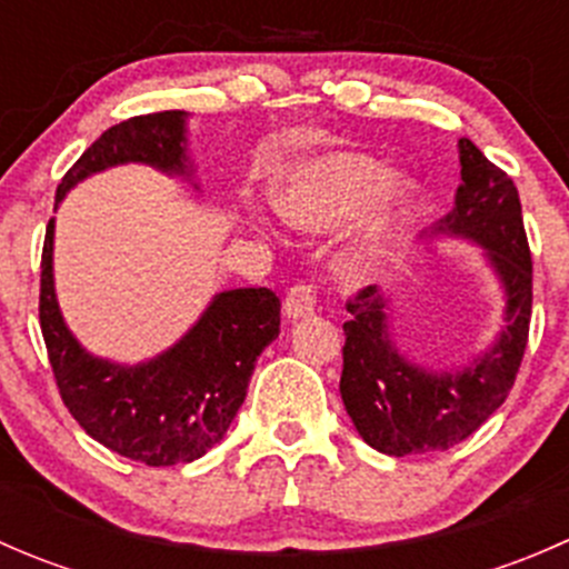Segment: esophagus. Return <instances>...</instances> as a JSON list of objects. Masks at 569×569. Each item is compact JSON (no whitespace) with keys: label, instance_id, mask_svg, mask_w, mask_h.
Masks as SVG:
<instances>
[{"label":"esophagus","instance_id":"esophagus-1","mask_svg":"<svg viewBox=\"0 0 569 569\" xmlns=\"http://www.w3.org/2000/svg\"><path fill=\"white\" fill-rule=\"evenodd\" d=\"M283 311L289 319H306L317 311V289L311 283L291 286L283 300Z\"/></svg>","mask_w":569,"mask_h":569}]
</instances>
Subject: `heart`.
Masks as SVG:
<instances>
[{
  "mask_svg": "<svg viewBox=\"0 0 569 569\" xmlns=\"http://www.w3.org/2000/svg\"><path fill=\"white\" fill-rule=\"evenodd\" d=\"M375 194L369 226L371 231L388 228L412 200L407 178L388 176L377 159L363 153H330L308 164L274 192L280 214L306 231H325L347 220L360 203Z\"/></svg>",
  "mask_w": 569,
  "mask_h": 569,
  "instance_id": "obj_1",
  "label": "heart"
}]
</instances>
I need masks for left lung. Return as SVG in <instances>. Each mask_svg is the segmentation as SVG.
Wrapping results in <instances>:
<instances>
[{
	"instance_id": "obj_1",
	"label": "left lung",
	"mask_w": 569,
	"mask_h": 569,
	"mask_svg": "<svg viewBox=\"0 0 569 569\" xmlns=\"http://www.w3.org/2000/svg\"><path fill=\"white\" fill-rule=\"evenodd\" d=\"M460 164L455 209L432 233L485 248L507 297L503 325L473 363L438 375L396 349L377 286L347 302L341 399L360 438L382 455H435L462 443L507 401L529 343L531 250L518 187L468 137L460 140Z\"/></svg>"
}]
</instances>
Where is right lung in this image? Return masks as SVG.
Here are the masks:
<instances>
[{"mask_svg":"<svg viewBox=\"0 0 569 569\" xmlns=\"http://www.w3.org/2000/svg\"><path fill=\"white\" fill-rule=\"evenodd\" d=\"M129 162L192 178L187 112L137 114L107 129L62 176L54 206L88 176ZM51 258L54 217L46 226L38 311L57 388L79 427L114 455L151 468L192 462L214 449L248 396L258 355L280 332L274 291H220L168 352L123 366L90 355L68 330L57 306Z\"/></svg>","mask_w":569,"mask_h":569,"instance_id":"right-lung-1","label":"right lung"}]
</instances>
